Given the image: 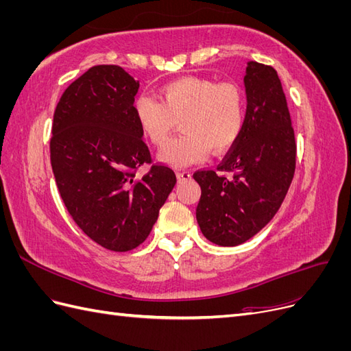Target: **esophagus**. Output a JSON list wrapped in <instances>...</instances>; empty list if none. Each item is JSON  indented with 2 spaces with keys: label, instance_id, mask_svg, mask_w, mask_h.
<instances>
[{
  "label": "esophagus",
  "instance_id": "34e87169",
  "mask_svg": "<svg viewBox=\"0 0 351 351\" xmlns=\"http://www.w3.org/2000/svg\"><path fill=\"white\" fill-rule=\"evenodd\" d=\"M177 177H178L180 182H183V180L192 178V173H190V171H186V169H183V171H177Z\"/></svg>",
  "mask_w": 351,
  "mask_h": 351
}]
</instances>
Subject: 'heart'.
I'll list each match as a JSON object with an SVG mask.
<instances>
[{"label": "heart", "instance_id": "heart-1", "mask_svg": "<svg viewBox=\"0 0 351 351\" xmlns=\"http://www.w3.org/2000/svg\"><path fill=\"white\" fill-rule=\"evenodd\" d=\"M158 101L137 95L133 111L142 132L154 145L162 146L180 123L182 134L169 141L161 159L186 167L205 159L209 149L227 151L244 124V97L232 82L217 83L206 77H183L158 89Z\"/></svg>", "mask_w": 351, "mask_h": 351}]
</instances>
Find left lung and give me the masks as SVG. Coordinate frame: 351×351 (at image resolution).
<instances>
[{
  "label": "left lung",
  "instance_id": "1",
  "mask_svg": "<svg viewBox=\"0 0 351 351\" xmlns=\"http://www.w3.org/2000/svg\"><path fill=\"white\" fill-rule=\"evenodd\" d=\"M247 110L234 146L215 169L196 171V219L218 246H239L268 224L289 192L295 168L294 130L282 84L272 67L249 61Z\"/></svg>",
  "mask_w": 351,
  "mask_h": 351
}]
</instances>
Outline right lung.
<instances>
[{
	"label": "right lung",
	"mask_w": 351,
	"mask_h": 351,
	"mask_svg": "<svg viewBox=\"0 0 351 351\" xmlns=\"http://www.w3.org/2000/svg\"><path fill=\"white\" fill-rule=\"evenodd\" d=\"M139 80L119 66H95L62 93L54 112L51 165L74 222L112 252L142 244L177 178L171 168L151 164L133 102Z\"/></svg>",
	"instance_id": "1"
}]
</instances>
